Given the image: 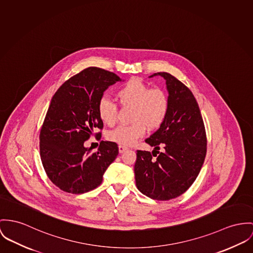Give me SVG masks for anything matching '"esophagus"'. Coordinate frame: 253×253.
<instances>
[{
	"label": "esophagus",
	"mask_w": 253,
	"mask_h": 253,
	"mask_svg": "<svg viewBox=\"0 0 253 253\" xmlns=\"http://www.w3.org/2000/svg\"><path fill=\"white\" fill-rule=\"evenodd\" d=\"M128 148L126 147V146H123V145H119L118 146V151H119V153H123L124 151H126Z\"/></svg>",
	"instance_id": "34e87169"
}]
</instances>
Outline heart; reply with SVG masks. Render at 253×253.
Here are the masks:
<instances>
[{"mask_svg": "<svg viewBox=\"0 0 253 253\" xmlns=\"http://www.w3.org/2000/svg\"><path fill=\"white\" fill-rule=\"evenodd\" d=\"M116 98L122 107H132L129 125H119L111 130L109 140L123 146L134 144L145 135L146 130L160 128L168 117L169 97L161 87H152L138 78L130 79L117 91ZM98 116L106 125L113 126L117 120V104L102 98L97 106Z\"/></svg>", "mask_w": 253, "mask_h": 253, "instance_id": "b5f03b06", "label": "heart"}]
</instances>
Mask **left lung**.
<instances>
[{"instance_id":"left-lung-1","label":"left lung","mask_w":253,"mask_h":253,"mask_svg":"<svg viewBox=\"0 0 253 253\" xmlns=\"http://www.w3.org/2000/svg\"><path fill=\"white\" fill-rule=\"evenodd\" d=\"M166 80L169 110L163 125L145 142L154 150L136 151V188L155 200L183 195L199 174L207 151L204 122L193 92L167 72L151 75ZM162 151L160 153L158 150Z\"/></svg>"}]
</instances>
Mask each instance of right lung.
<instances>
[{
  "instance_id": "1",
  "label": "right lung",
  "mask_w": 253,
  "mask_h": 253,
  "mask_svg": "<svg viewBox=\"0 0 253 253\" xmlns=\"http://www.w3.org/2000/svg\"><path fill=\"white\" fill-rule=\"evenodd\" d=\"M121 79L99 67H88L65 81L51 100L40 135V158L49 179L61 191L84 194L103 181L118 155L116 142H100L98 151L85 148L95 128L103 129L97 106L103 92ZM101 138V132L95 134Z\"/></svg>"
}]
</instances>
